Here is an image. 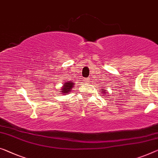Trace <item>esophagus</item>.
I'll use <instances>...</instances> for the list:
<instances>
[{
	"label": "esophagus",
	"instance_id": "esophagus-1",
	"mask_svg": "<svg viewBox=\"0 0 158 158\" xmlns=\"http://www.w3.org/2000/svg\"><path fill=\"white\" fill-rule=\"evenodd\" d=\"M89 81V77H87V78L85 80V82H86V83L87 82H88Z\"/></svg>",
	"mask_w": 158,
	"mask_h": 158
}]
</instances>
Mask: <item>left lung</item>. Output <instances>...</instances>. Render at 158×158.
<instances>
[{"instance_id": "left-lung-1", "label": "left lung", "mask_w": 158, "mask_h": 158, "mask_svg": "<svg viewBox=\"0 0 158 158\" xmlns=\"http://www.w3.org/2000/svg\"><path fill=\"white\" fill-rule=\"evenodd\" d=\"M102 93L104 94V90H103V89H102Z\"/></svg>"}]
</instances>
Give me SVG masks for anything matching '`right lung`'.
Segmentation results:
<instances>
[{
    "label": "right lung",
    "instance_id": "add662e5",
    "mask_svg": "<svg viewBox=\"0 0 158 158\" xmlns=\"http://www.w3.org/2000/svg\"><path fill=\"white\" fill-rule=\"evenodd\" d=\"M73 85L74 82H72L71 81L65 82V84H64V86L62 87V94L65 95V94H68V93H70Z\"/></svg>",
    "mask_w": 158,
    "mask_h": 158
}]
</instances>
